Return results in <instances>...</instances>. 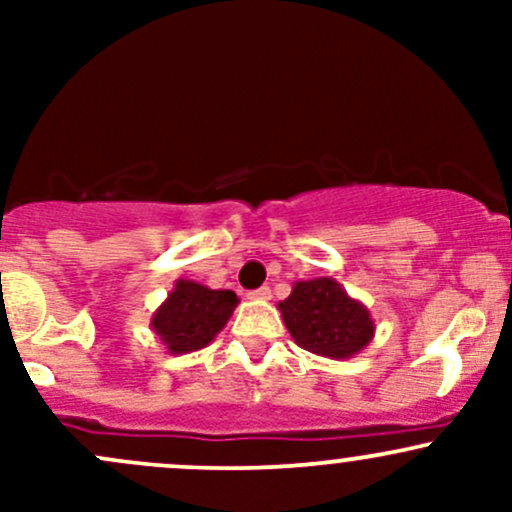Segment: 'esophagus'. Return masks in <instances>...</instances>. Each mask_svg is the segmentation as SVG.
Returning <instances> with one entry per match:
<instances>
[{
    "label": "esophagus",
    "instance_id": "obj_1",
    "mask_svg": "<svg viewBox=\"0 0 512 512\" xmlns=\"http://www.w3.org/2000/svg\"><path fill=\"white\" fill-rule=\"evenodd\" d=\"M272 297V289L270 287H260L255 292H250V299H270Z\"/></svg>",
    "mask_w": 512,
    "mask_h": 512
}]
</instances>
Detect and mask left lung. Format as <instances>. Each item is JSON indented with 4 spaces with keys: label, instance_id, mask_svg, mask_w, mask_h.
Here are the masks:
<instances>
[{
    "label": "left lung",
    "instance_id": "left-lung-1",
    "mask_svg": "<svg viewBox=\"0 0 512 512\" xmlns=\"http://www.w3.org/2000/svg\"><path fill=\"white\" fill-rule=\"evenodd\" d=\"M294 342L327 359H352L374 339L369 309L332 277L294 282L292 294L277 304Z\"/></svg>",
    "mask_w": 512,
    "mask_h": 512
}]
</instances>
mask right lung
<instances>
[{
    "label": "right lung",
    "mask_w": 512,
    "mask_h": 512,
    "mask_svg": "<svg viewBox=\"0 0 512 512\" xmlns=\"http://www.w3.org/2000/svg\"><path fill=\"white\" fill-rule=\"evenodd\" d=\"M230 289H210L193 280H178L173 292L153 312L151 329L168 354H190L208 347L237 307Z\"/></svg>",
    "instance_id": "right-lung-1"
}]
</instances>
